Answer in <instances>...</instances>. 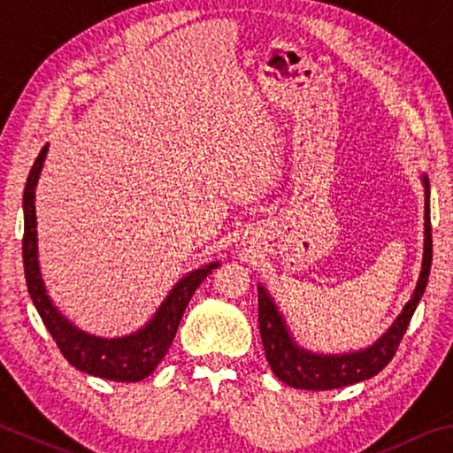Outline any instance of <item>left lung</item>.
<instances>
[{"mask_svg": "<svg viewBox=\"0 0 453 453\" xmlns=\"http://www.w3.org/2000/svg\"><path fill=\"white\" fill-rule=\"evenodd\" d=\"M426 188V232H424V261L412 299L406 303L404 311L394 320L392 326L378 339L372 347L360 352H350L342 357L312 355L299 349L293 342L289 331L283 323L281 312L271 301L269 293L257 287L259 301V333L265 349V358L273 374L293 388L303 390H333L368 380L376 376L396 355L402 336L412 320L414 311L426 291L427 277L432 267V224H430V184L424 176Z\"/></svg>", "mask_w": 453, "mask_h": 453, "instance_id": "obj_1", "label": "left lung"}]
</instances>
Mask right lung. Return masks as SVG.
Masks as SVG:
<instances>
[{"label": "right lung", "mask_w": 453, "mask_h": 453, "mask_svg": "<svg viewBox=\"0 0 453 453\" xmlns=\"http://www.w3.org/2000/svg\"><path fill=\"white\" fill-rule=\"evenodd\" d=\"M49 144L41 148L35 164L27 176L26 192H23V267H26L27 289L41 315L47 331L59 347L61 355L69 363L83 370L87 374L101 376L106 380L117 382H138L146 378L160 360L166 355L172 341H174L180 320L190 303L192 295L200 283L216 269L219 263H210L202 269L192 271L182 281L176 283L166 301L162 303L158 312L144 328L136 334L122 336V339H98L90 336L77 326H73L61 312L53 307L45 293L43 279L39 273L37 263V232H35V186L39 172L43 168V160Z\"/></svg>", "instance_id": "add662e5"}]
</instances>
